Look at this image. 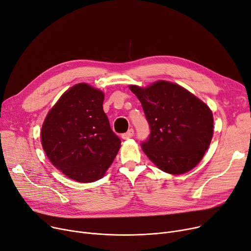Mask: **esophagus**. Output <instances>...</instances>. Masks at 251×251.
<instances>
[{"label":"esophagus","instance_id":"34e87169","mask_svg":"<svg viewBox=\"0 0 251 251\" xmlns=\"http://www.w3.org/2000/svg\"><path fill=\"white\" fill-rule=\"evenodd\" d=\"M134 135H135V131H134V129H132V128H129L126 132H125V134H123V135H122V138H123L124 140H127V139H130V138L134 137Z\"/></svg>","mask_w":251,"mask_h":251}]
</instances>
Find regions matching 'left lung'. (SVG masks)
Returning <instances> with one entry per match:
<instances>
[{"mask_svg":"<svg viewBox=\"0 0 251 251\" xmlns=\"http://www.w3.org/2000/svg\"><path fill=\"white\" fill-rule=\"evenodd\" d=\"M144 109L151 134L142 149L160 170L180 175L195 168L210 147L214 117L203 101L182 86L156 81L129 85Z\"/></svg>","mask_w":251,"mask_h":251,"instance_id":"obj_1","label":"left lung"}]
</instances>
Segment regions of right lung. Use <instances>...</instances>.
<instances>
[{"label": "right lung", "instance_id": "1", "mask_svg": "<svg viewBox=\"0 0 251 251\" xmlns=\"http://www.w3.org/2000/svg\"><path fill=\"white\" fill-rule=\"evenodd\" d=\"M104 93L87 83L71 87L46 116L41 145L51 164L77 182L104 176L121 148L103 111Z\"/></svg>", "mask_w": 251, "mask_h": 251}]
</instances>
